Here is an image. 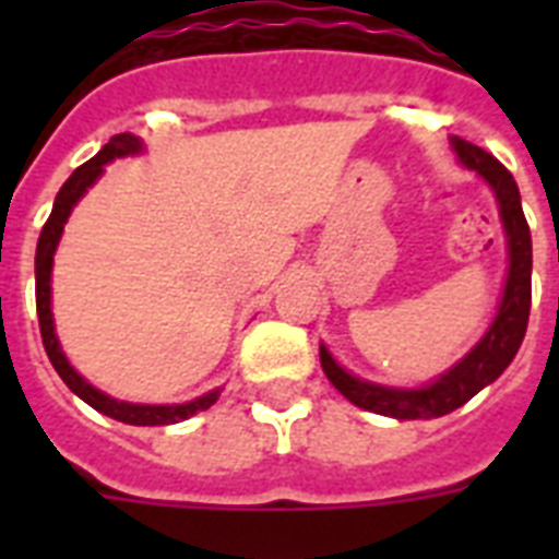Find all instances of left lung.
<instances>
[{
	"mask_svg": "<svg viewBox=\"0 0 559 559\" xmlns=\"http://www.w3.org/2000/svg\"><path fill=\"white\" fill-rule=\"evenodd\" d=\"M452 151L464 168L476 170L493 191L499 217H502L504 243H508V275H504L502 298L496 307V316L485 336L435 380L417 385V389H397V385H380V382L362 380L348 368L336 362L328 345H319V359L328 373V380L340 389V394L354 406L373 412V415L394 417V420H429V417L450 415L461 408L469 397L502 377V371L513 362L531 313V228L522 214L520 188L513 182L511 170L490 153L464 142L459 135L450 139Z\"/></svg>",
	"mask_w": 559,
	"mask_h": 559,
	"instance_id": "left-lung-1",
	"label": "left lung"
}]
</instances>
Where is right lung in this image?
Instances as JSON below:
<instances>
[{"label":"right lung","instance_id":"right-lung-1","mask_svg":"<svg viewBox=\"0 0 559 559\" xmlns=\"http://www.w3.org/2000/svg\"><path fill=\"white\" fill-rule=\"evenodd\" d=\"M144 153V142L133 133L112 135L104 147H100L95 156H92L86 165L74 170L72 177L66 179L63 188L57 191L55 209L48 214L46 226L39 231L37 240V258H34V278H37V316H39V333H43V345H46V354L51 359L55 371L60 373V380L69 385V389L90 403L95 412L112 417V420H121V424L130 426H170L179 424V420H188L197 412H205L209 406H214L219 397V391H205L202 397H193L188 403H127V400L109 397L100 389H95L86 377L74 371V366L69 362V357L60 348V340H57L55 331V313H51V266H55V252L60 237H63V226L69 214L74 211V205L81 202V197L90 191L100 177H104V165L116 159H124V156H139Z\"/></svg>","mask_w":559,"mask_h":559}]
</instances>
